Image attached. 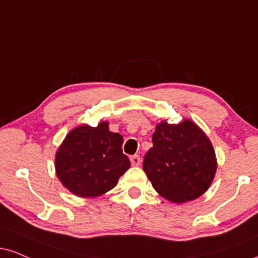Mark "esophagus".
Returning a JSON list of instances; mask_svg holds the SVG:
<instances>
[{
	"mask_svg": "<svg viewBox=\"0 0 258 258\" xmlns=\"http://www.w3.org/2000/svg\"><path fill=\"white\" fill-rule=\"evenodd\" d=\"M131 163L132 166H139L141 164V156L139 155H133V156H131Z\"/></svg>",
	"mask_w": 258,
	"mask_h": 258,
	"instance_id": "34e87169",
	"label": "esophagus"
}]
</instances>
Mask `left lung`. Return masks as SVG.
I'll list each match as a JSON object with an SVG mask.
<instances>
[{
	"label": "left lung",
	"instance_id": "left-lung-1",
	"mask_svg": "<svg viewBox=\"0 0 258 258\" xmlns=\"http://www.w3.org/2000/svg\"><path fill=\"white\" fill-rule=\"evenodd\" d=\"M154 147L145 154L143 169L157 194L174 203L201 197L216 173L215 151L194 121L157 123Z\"/></svg>",
	"mask_w": 258,
	"mask_h": 258
}]
</instances>
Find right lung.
<instances>
[{"instance_id": "right-lung-1", "label": "right lung", "mask_w": 258, "mask_h": 258, "mask_svg": "<svg viewBox=\"0 0 258 258\" xmlns=\"http://www.w3.org/2000/svg\"><path fill=\"white\" fill-rule=\"evenodd\" d=\"M122 136L109 131L102 121L96 127L80 125L62 142L55 156V169L62 185L83 198L97 197L115 187L131 167L122 153Z\"/></svg>"}]
</instances>
